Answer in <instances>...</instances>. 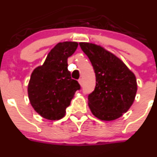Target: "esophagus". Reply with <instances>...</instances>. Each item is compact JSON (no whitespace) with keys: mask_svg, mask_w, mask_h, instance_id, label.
<instances>
[{"mask_svg":"<svg viewBox=\"0 0 157 157\" xmlns=\"http://www.w3.org/2000/svg\"><path fill=\"white\" fill-rule=\"evenodd\" d=\"M78 83L80 84L81 86H82V85H83V80H82V78H79L78 79Z\"/></svg>","mask_w":157,"mask_h":157,"instance_id":"1","label":"esophagus"}]
</instances>
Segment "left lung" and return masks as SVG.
<instances>
[{"label": "left lung", "mask_w": 157, "mask_h": 157, "mask_svg": "<svg viewBox=\"0 0 157 157\" xmlns=\"http://www.w3.org/2000/svg\"><path fill=\"white\" fill-rule=\"evenodd\" d=\"M79 45L95 73V88L88 98L91 113L101 121L119 118L135 99L137 84L134 74L118 57L101 46L89 43Z\"/></svg>", "instance_id": "left-lung-1"}]
</instances>
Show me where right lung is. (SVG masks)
Instances as JSON below:
<instances>
[{
  "label": "right lung",
  "mask_w": 157,
  "mask_h": 157,
  "mask_svg": "<svg viewBox=\"0 0 157 157\" xmlns=\"http://www.w3.org/2000/svg\"><path fill=\"white\" fill-rule=\"evenodd\" d=\"M78 45L76 42L59 43L51 49L44 63L31 74L27 89L29 101L44 118H63L75 91L80 89L78 82L71 78L67 63Z\"/></svg>",
  "instance_id": "right-lung-1"
}]
</instances>
